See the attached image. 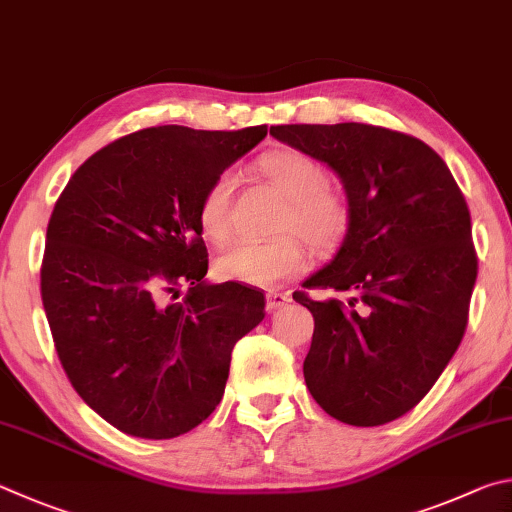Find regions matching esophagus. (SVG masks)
I'll use <instances>...</instances> for the list:
<instances>
[{"label": "esophagus", "mask_w": 512, "mask_h": 512, "mask_svg": "<svg viewBox=\"0 0 512 512\" xmlns=\"http://www.w3.org/2000/svg\"><path fill=\"white\" fill-rule=\"evenodd\" d=\"M288 301H290L288 294H283V292H270V294H267V310H270V312L279 310V308H283Z\"/></svg>", "instance_id": "obj_1"}]
</instances>
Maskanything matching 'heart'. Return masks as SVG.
Masks as SVG:
<instances>
[{"label":"heart","instance_id":"obj_1","mask_svg":"<svg viewBox=\"0 0 512 512\" xmlns=\"http://www.w3.org/2000/svg\"><path fill=\"white\" fill-rule=\"evenodd\" d=\"M258 170L288 197L276 222V229L283 233L267 242L233 245L215 261V274L222 281L274 288L306 270L308 247L298 237H306L319 256L335 254L351 231L353 209L342 191L326 184L324 164L306 152L274 150L258 161ZM231 193L233 175L220 173L206 186L197 206V222L204 238L218 245L229 238L231 231Z\"/></svg>","mask_w":512,"mask_h":512}]
</instances>
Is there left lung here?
Segmentation results:
<instances>
[{
    "label": "left lung",
    "instance_id": "left-lung-1",
    "mask_svg": "<svg viewBox=\"0 0 512 512\" xmlns=\"http://www.w3.org/2000/svg\"><path fill=\"white\" fill-rule=\"evenodd\" d=\"M270 134L333 168L353 209L337 256L303 283L351 299L294 292L315 317L308 389L346 425L391 423L427 396L468 326L479 270L468 204L445 161L411 134L369 123Z\"/></svg>",
    "mask_w": 512,
    "mask_h": 512
}]
</instances>
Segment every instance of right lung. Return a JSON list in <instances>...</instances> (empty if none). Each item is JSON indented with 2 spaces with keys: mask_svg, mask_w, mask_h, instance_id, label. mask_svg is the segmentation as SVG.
<instances>
[{
  "mask_svg": "<svg viewBox=\"0 0 512 512\" xmlns=\"http://www.w3.org/2000/svg\"><path fill=\"white\" fill-rule=\"evenodd\" d=\"M265 134L267 125L125 134L94 152L53 206L40 267L53 346L78 396L125 434L161 441L209 418L233 346L265 317L258 290L202 281L209 254L197 222L206 186Z\"/></svg>",
  "mask_w": 512,
  "mask_h": 512,
  "instance_id": "1",
  "label": "right lung"
}]
</instances>
